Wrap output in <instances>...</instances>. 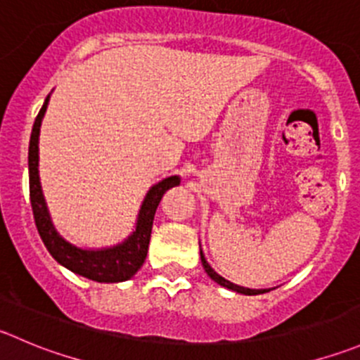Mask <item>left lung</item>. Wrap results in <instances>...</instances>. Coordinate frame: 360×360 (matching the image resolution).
<instances>
[{"label": "left lung", "instance_id": "left-lung-1", "mask_svg": "<svg viewBox=\"0 0 360 360\" xmlns=\"http://www.w3.org/2000/svg\"><path fill=\"white\" fill-rule=\"evenodd\" d=\"M200 258H202V265H204L205 273L209 274V278H211V280H214L218 285H221V287L230 288V290L239 292V294H244V295H258V294H265V292H267V290H251V288H244V287H239V285L230 283L229 280H225V278H221L219 274H216L214 269H212L211 265L207 264V260L204 258V253H202V250H200Z\"/></svg>", "mask_w": 360, "mask_h": 360}]
</instances>
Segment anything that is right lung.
Here are the masks:
<instances>
[{
	"label": "right lung",
	"instance_id": "right-lung-1",
	"mask_svg": "<svg viewBox=\"0 0 360 360\" xmlns=\"http://www.w3.org/2000/svg\"><path fill=\"white\" fill-rule=\"evenodd\" d=\"M47 103L49 96L45 98L44 105H41L37 120H34L33 131H31L30 139V156H27V165H30V198L38 233H40L49 253L59 264L70 269L72 273L80 274V276L87 278V280L98 281V283H117V281L130 280L139 269L142 267L146 255H148L156 207H158L163 193L169 188L179 184V177H167V179L155 184L149 190V193L144 198V204L141 207V212H139L137 229L123 244L93 251L80 250V248L66 243L56 232L54 225H52L47 205H45L44 200V193H41L40 177H38V135H40V124L41 120H44L45 110H47Z\"/></svg>",
	"mask_w": 360,
	"mask_h": 360
}]
</instances>
